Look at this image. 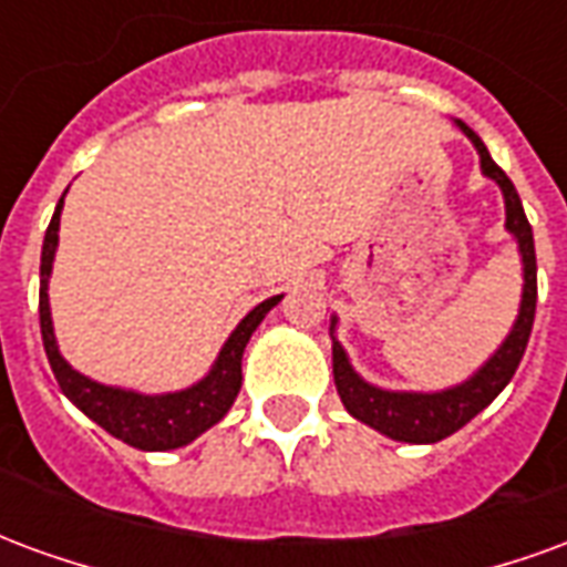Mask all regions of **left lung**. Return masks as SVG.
<instances>
[{
  "label": "left lung",
  "instance_id": "obj_1",
  "mask_svg": "<svg viewBox=\"0 0 567 567\" xmlns=\"http://www.w3.org/2000/svg\"><path fill=\"white\" fill-rule=\"evenodd\" d=\"M455 127L462 130L476 148V154H480L483 175L501 187L504 215H507L504 227L516 239L519 260H523V297H519V312H516L511 333L501 340L498 349L467 380L458 382V385H450V389H440V392H392V389H380V385L364 380L352 368L343 343L337 340V316H331L333 382H337L340 401L349 410V416H355L358 422H364V425L380 431L385 437L401 440V443H437V440L450 437L458 427L467 425L476 413H483L504 392V385L513 380V373H516L525 355L528 337H532V324H535V236H532V224L525 218L523 199L516 194V187L507 178V173L492 161V154H488V148L474 130L462 124V121H455Z\"/></svg>",
  "mask_w": 567,
  "mask_h": 567
}]
</instances>
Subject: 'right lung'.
Here are the masks:
<instances>
[{"mask_svg":"<svg viewBox=\"0 0 567 567\" xmlns=\"http://www.w3.org/2000/svg\"><path fill=\"white\" fill-rule=\"evenodd\" d=\"M69 190V187H66ZM63 190V197H66ZM63 197L56 203L54 218L48 224L42 246V270H39V321H42V343L51 361L60 389L81 413L93 419L96 425L105 427L112 437L124 440L130 446L145 452H166L187 446L197 440L203 431L218 425L227 410L234 406L236 394L243 389V352L251 333L258 331L264 316L270 312L282 295L264 300L239 321L234 333L224 340L221 352L215 358L209 373L187 389L163 394H142L121 385H105L91 377H84L60 355V346L54 337V321H51V303H48V279L54 270L56 243H60V212H63Z\"/></svg>","mask_w":567,"mask_h":567,"instance_id":"obj_1","label":"right lung"}]
</instances>
